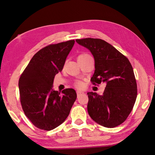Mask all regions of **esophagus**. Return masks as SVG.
<instances>
[{"label":"esophagus","instance_id":"1","mask_svg":"<svg viewBox=\"0 0 155 155\" xmlns=\"http://www.w3.org/2000/svg\"><path fill=\"white\" fill-rule=\"evenodd\" d=\"M77 96L78 97L79 96V95H81V94H83V92H81V91H77Z\"/></svg>","mask_w":155,"mask_h":155}]
</instances>
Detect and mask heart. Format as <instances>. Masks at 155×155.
Returning a JSON list of instances; mask_svg holds the SVG:
<instances>
[{
    "mask_svg": "<svg viewBox=\"0 0 155 155\" xmlns=\"http://www.w3.org/2000/svg\"><path fill=\"white\" fill-rule=\"evenodd\" d=\"M87 57H88V55L87 54H82L78 56V58ZM74 86L77 87V88H83V87H84V83H83V82H82L81 81H77L75 82Z\"/></svg>",
    "mask_w": 155,
    "mask_h": 155,
    "instance_id": "b5f03b06",
    "label": "heart"
}]
</instances>
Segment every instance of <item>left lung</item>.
Returning a JSON list of instances; mask_svg holds the SVG:
<instances>
[{
  "label": "left lung",
  "mask_w": 155,
  "mask_h": 155,
  "mask_svg": "<svg viewBox=\"0 0 155 155\" xmlns=\"http://www.w3.org/2000/svg\"><path fill=\"white\" fill-rule=\"evenodd\" d=\"M76 41L94 57L92 83L107 84L102 95L87 93L88 114L104 127H117L126 120L137 99V85L132 65L124 55L102 39L86 38Z\"/></svg>",
  "instance_id": "8db88e82"
}]
</instances>
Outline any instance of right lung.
I'll return each mask as SVG.
<instances>
[{"mask_svg":"<svg viewBox=\"0 0 155 155\" xmlns=\"http://www.w3.org/2000/svg\"><path fill=\"white\" fill-rule=\"evenodd\" d=\"M74 40L49 45L31 58L18 81L25 114L36 127L51 130L68 116L77 98L73 88L52 90L55 75L61 72Z\"/></svg>","mask_w":155,"mask_h":155,"instance_id":"add662e5","label":"right lung"}]
</instances>
